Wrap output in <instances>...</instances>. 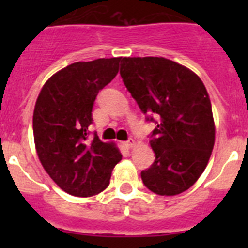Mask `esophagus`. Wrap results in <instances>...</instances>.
<instances>
[{
  "instance_id": "obj_1",
  "label": "esophagus",
  "mask_w": 248,
  "mask_h": 248,
  "mask_svg": "<svg viewBox=\"0 0 248 248\" xmlns=\"http://www.w3.org/2000/svg\"><path fill=\"white\" fill-rule=\"evenodd\" d=\"M125 145H126V148H133V146L135 145V140L134 139H129L128 141H125Z\"/></svg>"
}]
</instances>
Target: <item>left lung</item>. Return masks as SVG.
I'll use <instances>...</instances> for the list:
<instances>
[{"label":"left lung","instance_id":"8db88e82","mask_svg":"<svg viewBox=\"0 0 248 248\" xmlns=\"http://www.w3.org/2000/svg\"><path fill=\"white\" fill-rule=\"evenodd\" d=\"M120 76L146 120L156 123L150 134L155 160L141 171L144 185L161 196L186 191L203 172L215 144L211 102L202 80L163 57H124Z\"/></svg>","mask_w":248,"mask_h":248}]
</instances>
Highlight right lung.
I'll return each mask as SVG.
<instances>
[{"label": "right lung", "mask_w": 248, "mask_h": 248, "mask_svg": "<svg viewBox=\"0 0 248 248\" xmlns=\"http://www.w3.org/2000/svg\"><path fill=\"white\" fill-rule=\"evenodd\" d=\"M119 58L77 62L45 83L33 111V137L39 161L57 185L78 198L93 196L109 185L122 154L94 133L88 141L92 110L100 89L119 71Z\"/></svg>", "instance_id": "right-lung-1"}]
</instances>
